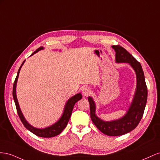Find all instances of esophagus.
<instances>
[{
  "label": "esophagus",
  "instance_id": "34e87169",
  "mask_svg": "<svg viewBox=\"0 0 160 160\" xmlns=\"http://www.w3.org/2000/svg\"><path fill=\"white\" fill-rule=\"evenodd\" d=\"M91 93H92V90L88 87H85L82 89V94L84 97H88Z\"/></svg>",
  "mask_w": 160,
  "mask_h": 160
}]
</instances>
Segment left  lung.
Masks as SVG:
<instances>
[{
	"label": "left lung",
	"instance_id": "obj_1",
	"mask_svg": "<svg viewBox=\"0 0 160 160\" xmlns=\"http://www.w3.org/2000/svg\"><path fill=\"white\" fill-rule=\"evenodd\" d=\"M112 48L116 52L115 62L129 63L135 72L137 85L132 102L124 116L116 120L105 121L96 115V104L93 98L89 97L88 99L90 103V118L94 125L107 135L119 136L133 131L138 125L147 102L148 88L140 63L120 45H113Z\"/></svg>",
	"mask_w": 160,
	"mask_h": 160
}]
</instances>
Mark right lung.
Here are the masks:
<instances>
[{
    "mask_svg": "<svg viewBox=\"0 0 160 160\" xmlns=\"http://www.w3.org/2000/svg\"><path fill=\"white\" fill-rule=\"evenodd\" d=\"M43 49H44L43 47L39 48L37 50H36V51H35L33 53H32L30 56H33V55L38 52L39 51H40V50H42ZM25 62V60H24L23 62L22 63L21 67L19 68V70H18L17 75L15 78L14 84H13V88H12V97L16 105L18 115H19L21 122H22L23 125L25 127V128L28 129L29 131H31V133H33V134H35V135H37L38 137H41V138H53V137H55L61 133V132L66 128L68 122L69 121L70 117L72 115V110L73 108H74V104H76V102H77L78 100H80L82 98V96L81 93H78V94H75L74 96H73V97H72L68 99L67 100V102H66L64 108H63V111L61 117L59 118L58 121L55 122L54 124L50 125L49 127H45V128H43V129L36 128V127L32 126L31 125L29 124L28 121L26 120L24 115H22V111L19 107V102H18V100L17 98V93H16V88H17L18 78H19L21 68L22 66V65L24 64Z\"/></svg>",
    "mask_w": 160,
    "mask_h": 160,
    "instance_id": "obj_1",
    "label": "right lung"
}]
</instances>
